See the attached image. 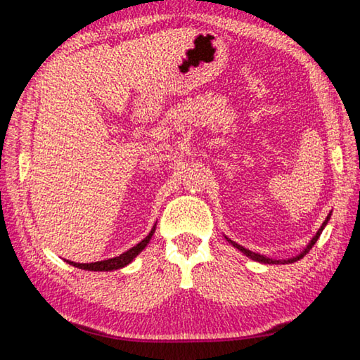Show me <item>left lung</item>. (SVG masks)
<instances>
[{
  "instance_id": "1",
  "label": "left lung",
  "mask_w": 360,
  "mask_h": 360,
  "mask_svg": "<svg viewBox=\"0 0 360 360\" xmlns=\"http://www.w3.org/2000/svg\"><path fill=\"white\" fill-rule=\"evenodd\" d=\"M328 219H330V214L327 216V219H326V222L322 224V227L318 230V233L314 235V238L311 240V243H309V245L307 246V249H304V251L300 254V255H297V257H292V259H289V260H283V264H292V262H297V260H300L302 257H304V255H307L308 252H309V249H311L313 246H314V243L318 241V238L321 236V233H322V230H324V227H326V224L328 222ZM227 241L229 243H231V245H233L236 249H240V251L243 252V254H246L248 257H251L252 260H257V262H262V264H281V260H273V259H266V257H264V255H260V254H255V252H252V251H249V249H246V248H243V246H240V245H236L235 241H231V240H229L227 238Z\"/></svg>"
}]
</instances>
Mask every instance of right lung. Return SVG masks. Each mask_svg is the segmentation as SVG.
Returning <instances> with one entry per match:
<instances>
[{
    "label": "right lung",
    "instance_id": "right-lung-1",
    "mask_svg": "<svg viewBox=\"0 0 360 360\" xmlns=\"http://www.w3.org/2000/svg\"><path fill=\"white\" fill-rule=\"evenodd\" d=\"M155 227L150 230V233L146 236V238L138 243L136 246H133L129 251L120 254L119 257H114V259H108V260H101V262H92V264H76V262H70L68 264L72 266H77V268H82V270H90V271H111V270H119V268L129 265L130 262L136 257V255L143 251V249L148 246V243L150 241L152 235H154Z\"/></svg>",
    "mask_w": 360,
    "mask_h": 360
}]
</instances>
